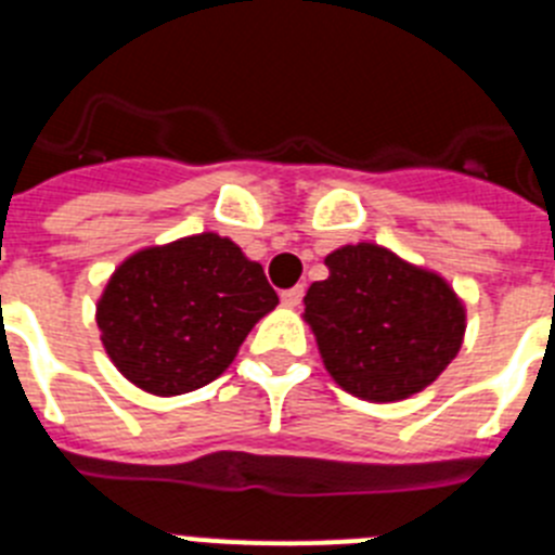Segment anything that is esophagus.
<instances>
[{"label": "esophagus", "mask_w": 555, "mask_h": 555, "mask_svg": "<svg viewBox=\"0 0 555 555\" xmlns=\"http://www.w3.org/2000/svg\"><path fill=\"white\" fill-rule=\"evenodd\" d=\"M300 300H302V286H294V288H288V292L281 294V302L286 308H297L300 306Z\"/></svg>", "instance_id": "obj_1"}]
</instances>
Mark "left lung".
Masks as SVG:
<instances>
[{"instance_id":"left-lung-1","label":"left lung","mask_w":555,"mask_h":555,"mask_svg":"<svg viewBox=\"0 0 555 555\" xmlns=\"http://www.w3.org/2000/svg\"><path fill=\"white\" fill-rule=\"evenodd\" d=\"M325 267V281L302 297V320L347 395L397 403L459 356L467 308L442 274L372 242L333 249Z\"/></svg>"}]
</instances>
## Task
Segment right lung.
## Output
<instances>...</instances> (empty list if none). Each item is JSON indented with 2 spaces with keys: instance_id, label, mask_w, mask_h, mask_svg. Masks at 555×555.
<instances>
[{
  "instance_id": "add662e5",
  "label": "right lung",
  "mask_w": 555,
  "mask_h": 555,
  "mask_svg": "<svg viewBox=\"0 0 555 555\" xmlns=\"http://www.w3.org/2000/svg\"><path fill=\"white\" fill-rule=\"evenodd\" d=\"M274 306L261 263L208 230L127 255L96 300V327L132 386L175 397L217 380Z\"/></svg>"
}]
</instances>
